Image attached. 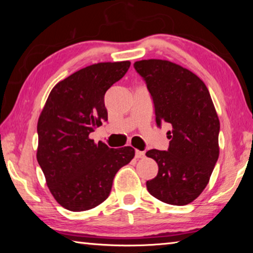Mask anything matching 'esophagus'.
Here are the masks:
<instances>
[{
  "label": "esophagus",
  "mask_w": 253,
  "mask_h": 253,
  "mask_svg": "<svg viewBox=\"0 0 253 253\" xmlns=\"http://www.w3.org/2000/svg\"><path fill=\"white\" fill-rule=\"evenodd\" d=\"M144 157H145L144 152H140V151L135 152V158H137V160H139V158H144Z\"/></svg>",
  "instance_id": "1"
}]
</instances>
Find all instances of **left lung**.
Returning <instances> with one entry per match:
<instances>
[{
	"label": "left lung",
	"mask_w": 253,
	"mask_h": 253,
	"mask_svg": "<svg viewBox=\"0 0 253 253\" xmlns=\"http://www.w3.org/2000/svg\"><path fill=\"white\" fill-rule=\"evenodd\" d=\"M134 68L151 93L157 126L172 127L168 151L146 152L158 165L147 190L164 203H191L208 185L219 158L220 122L212 98L198 76L176 63L149 59Z\"/></svg>",
	"instance_id": "1"
}]
</instances>
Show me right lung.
Segmentation results:
<instances>
[{
	"mask_svg": "<svg viewBox=\"0 0 253 253\" xmlns=\"http://www.w3.org/2000/svg\"><path fill=\"white\" fill-rule=\"evenodd\" d=\"M129 67V61L85 67L55 84L42 109L37 160L51 194L69 211H87L104 202L115 175L135 156L130 146L109 148L89 138L108 119L106 91Z\"/></svg>",
	"mask_w": 253,
	"mask_h": 253,
	"instance_id": "add662e5",
	"label": "right lung"
}]
</instances>
